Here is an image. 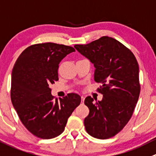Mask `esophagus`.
I'll return each mask as SVG.
<instances>
[{
	"instance_id": "esophagus-1",
	"label": "esophagus",
	"mask_w": 156,
	"mask_h": 156,
	"mask_svg": "<svg viewBox=\"0 0 156 156\" xmlns=\"http://www.w3.org/2000/svg\"><path fill=\"white\" fill-rule=\"evenodd\" d=\"M81 103H84V96H81Z\"/></svg>"
}]
</instances>
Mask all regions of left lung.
<instances>
[{"mask_svg":"<svg viewBox=\"0 0 156 156\" xmlns=\"http://www.w3.org/2000/svg\"><path fill=\"white\" fill-rule=\"evenodd\" d=\"M75 48L94 63V80L101 84L97 91L103 94L101 101L90 96L84 100L89 109L84 127L94 138H111L127 124L138 101L141 87L136 58L130 49L108 36Z\"/></svg>","mask_w":156,"mask_h":156,"instance_id":"8db88e82","label":"left lung"}]
</instances>
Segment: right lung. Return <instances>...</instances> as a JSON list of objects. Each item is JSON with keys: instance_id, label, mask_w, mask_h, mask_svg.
<instances>
[{"instance_id": "add662e5", "label": "right lung", "mask_w": 156, "mask_h": 156, "mask_svg": "<svg viewBox=\"0 0 156 156\" xmlns=\"http://www.w3.org/2000/svg\"><path fill=\"white\" fill-rule=\"evenodd\" d=\"M75 49L54 43H38L24 49L13 66L10 98L23 126L38 138L49 140L62 133L67 120L81 103L69 93L58 101L49 86L58 81L63 58Z\"/></svg>"}]
</instances>
